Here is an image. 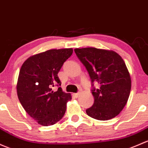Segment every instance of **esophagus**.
I'll use <instances>...</instances> for the list:
<instances>
[{
	"mask_svg": "<svg viewBox=\"0 0 148 148\" xmlns=\"http://www.w3.org/2000/svg\"><path fill=\"white\" fill-rule=\"evenodd\" d=\"M73 96L75 98H78L79 96H80V94L79 93H75V94H73Z\"/></svg>",
	"mask_w": 148,
	"mask_h": 148,
	"instance_id": "34e87169",
	"label": "esophagus"
}]
</instances>
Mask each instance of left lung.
<instances>
[{
	"label": "left lung",
	"mask_w": 148,
	"mask_h": 148,
	"mask_svg": "<svg viewBox=\"0 0 148 148\" xmlns=\"http://www.w3.org/2000/svg\"><path fill=\"white\" fill-rule=\"evenodd\" d=\"M88 71L91 81L94 104L86 112L99 121L116 117L123 110L131 89V80L126 65L121 56L113 51L94 47L74 49ZM99 83V89L93 86Z\"/></svg>",
	"instance_id": "left-lung-1"
}]
</instances>
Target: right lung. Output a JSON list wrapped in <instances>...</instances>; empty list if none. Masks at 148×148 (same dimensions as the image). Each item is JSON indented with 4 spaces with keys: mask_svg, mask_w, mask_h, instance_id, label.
I'll use <instances>...</instances> for the list:
<instances>
[{
    "mask_svg": "<svg viewBox=\"0 0 148 148\" xmlns=\"http://www.w3.org/2000/svg\"><path fill=\"white\" fill-rule=\"evenodd\" d=\"M73 49H50L29 57L22 65L17 93L25 111L39 124L48 126L62 119L70 94L62 91L59 71ZM58 87L54 92L52 88Z\"/></svg>",
    "mask_w": 148,
    "mask_h": 148,
    "instance_id": "right-lung-1",
    "label": "right lung"
}]
</instances>
